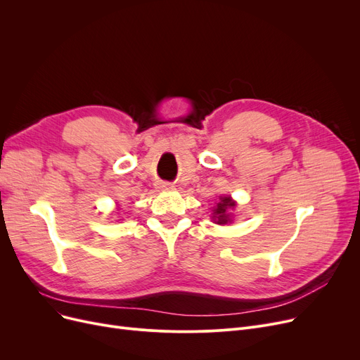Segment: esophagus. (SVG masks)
<instances>
[{
	"label": "esophagus",
	"mask_w": 360,
	"mask_h": 360,
	"mask_svg": "<svg viewBox=\"0 0 360 360\" xmlns=\"http://www.w3.org/2000/svg\"><path fill=\"white\" fill-rule=\"evenodd\" d=\"M163 188H172V185L167 184V182H165V184H163Z\"/></svg>",
	"instance_id": "1"
}]
</instances>
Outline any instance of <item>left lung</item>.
I'll list each match as a JSON object with an SVG mask.
<instances>
[{
	"label": "left lung",
	"mask_w": 360,
	"mask_h": 360,
	"mask_svg": "<svg viewBox=\"0 0 360 360\" xmlns=\"http://www.w3.org/2000/svg\"><path fill=\"white\" fill-rule=\"evenodd\" d=\"M235 207V202L231 200V197H223V198H220V202H217V207H216V210H214V217H216V220H217V223L219 224H224V223H228V220H229V214H228V209H233Z\"/></svg>",
	"instance_id": "obj_1"
}]
</instances>
